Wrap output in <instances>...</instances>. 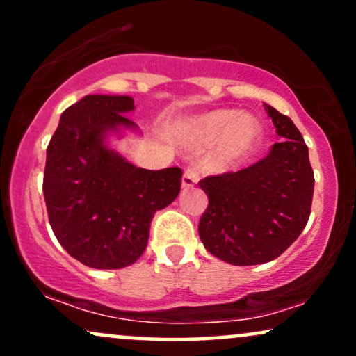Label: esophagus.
<instances>
[{
	"mask_svg": "<svg viewBox=\"0 0 356 356\" xmlns=\"http://www.w3.org/2000/svg\"><path fill=\"white\" fill-rule=\"evenodd\" d=\"M199 181V170L195 165H191L187 167L186 170H184V175H182V187H192L195 182Z\"/></svg>",
	"mask_w": 356,
	"mask_h": 356,
	"instance_id": "1",
	"label": "esophagus"
}]
</instances>
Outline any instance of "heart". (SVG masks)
<instances>
[{"label":"heart","mask_w":356,"mask_h":356,"mask_svg":"<svg viewBox=\"0 0 356 356\" xmlns=\"http://www.w3.org/2000/svg\"><path fill=\"white\" fill-rule=\"evenodd\" d=\"M229 110L207 113L195 122V132L204 144H212L222 138L216 167H229L254 150L261 138V127L251 117H241Z\"/></svg>","instance_id":"obj_1"}]
</instances>
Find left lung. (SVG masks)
Returning a JSON list of instances; mask_svg holds the SVG:
<instances>
[{
	"mask_svg": "<svg viewBox=\"0 0 356 356\" xmlns=\"http://www.w3.org/2000/svg\"><path fill=\"white\" fill-rule=\"evenodd\" d=\"M283 140L256 164L199 182L209 206L199 220L204 248L234 266L276 259L305 229L314 175L300 130L289 117L264 105Z\"/></svg>",
	"mask_w": 356,
	"mask_h": 356,
	"instance_id": "obj_1",
	"label": "left lung"
}]
</instances>
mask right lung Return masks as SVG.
Masks as SVG:
<instances>
[{
	"mask_svg": "<svg viewBox=\"0 0 356 356\" xmlns=\"http://www.w3.org/2000/svg\"><path fill=\"white\" fill-rule=\"evenodd\" d=\"M134 99L87 95L61 113L47 149L43 194L58 243L81 264L120 269L145 251L150 220L181 191L182 170H147L107 145L136 130Z\"/></svg>",
	"mask_w": 356,
	"mask_h": 356,
	"instance_id": "add662e5",
	"label": "right lung"
}]
</instances>
